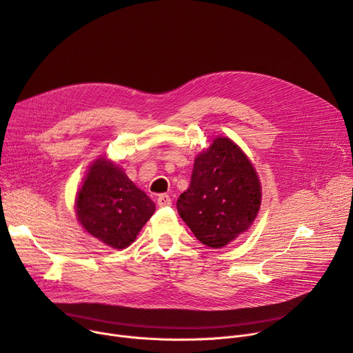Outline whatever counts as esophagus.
I'll list each match as a JSON object with an SVG mask.
<instances>
[{"label": "esophagus", "mask_w": 353, "mask_h": 353, "mask_svg": "<svg viewBox=\"0 0 353 353\" xmlns=\"http://www.w3.org/2000/svg\"><path fill=\"white\" fill-rule=\"evenodd\" d=\"M157 205H159L160 208H169V206H172V199H170V196H169V194H160V196L157 197Z\"/></svg>", "instance_id": "esophagus-1"}]
</instances>
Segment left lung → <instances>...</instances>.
Listing matches in <instances>:
<instances>
[{"mask_svg":"<svg viewBox=\"0 0 353 353\" xmlns=\"http://www.w3.org/2000/svg\"><path fill=\"white\" fill-rule=\"evenodd\" d=\"M261 200V183L246 154L232 140L219 137L196 157L177 212L203 245L220 249L249 229Z\"/></svg>","mask_w":353,"mask_h":353,"instance_id":"left-lung-1","label":"left lung"}]
</instances>
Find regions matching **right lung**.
<instances>
[{
  "label": "right lung",
  "instance_id": "1",
  "mask_svg": "<svg viewBox=\"0 0 353 353\" xmlns=\"http://www.w3.org/2000/svg\"><path fill=\"white\" fill-rule=\"evenodd\" d=\"M154 209L152 199L105 159L92 163L77 197L81 226L113 249L133 243Z\"/></svg>",
  "mask_w": 353,
  "mask_h": 353
}]
</instances>
